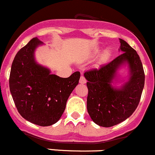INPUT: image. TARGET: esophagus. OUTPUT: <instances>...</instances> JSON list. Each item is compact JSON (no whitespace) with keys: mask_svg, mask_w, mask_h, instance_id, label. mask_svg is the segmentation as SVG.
Wrapping results in <instances>:
<instances>
[{"mask_svg":"<svg viewBox=\"0 0 155 155\" xmlns=\"http://www.w3.org/2000/svg\"><path fill=\"white\" fill-rule=\"evenodd\" d=\"M86 82H87V80L85 79V78L83 76V75H81V78H80V83L81 84H85Z\"/></svg>","mask_w":155,"mask_h":155,"instance_id":"obj_1","label":"esophagus"}]
</instances>
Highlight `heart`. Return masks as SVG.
Wrapping results in <instances>:
<instances>
[{"label":"heart","mask_w":155,"mask_h":155,"mask_svg":"<svg viewBox=\"0 0 155 155\" xmlns=\"http://www.w3.org/2000/svg\"><path fill=\"white\" fill-rule=\"evenodd\" d=\"M99 51H99L98 49H97L95 51H94V54H98ZM109 55H110V51H109L108 50H106V51H104V53H103L102 58H103V59H105V58H108Z\"/></svg>","instance_id":"obj_1"}]
</instances>
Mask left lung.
<instances>
[{"label": "left lung", "instance_id": "8db88e82", "mask_svg": "<svg viewBox=\"0 0 155 155\" xmlns=\"http://www.w3.org/2000/svg\"><path fill=\"white\" fill-rule=\"evenodd\" d=\"M119 42L120 55L84 74L87 81V112L94 123L102 127L116 126L132 116L145 85L142 63L136 51L123 39ZM125 67L128 75L123 79L118 71Z\"/></svg>", "mask_w": 155, "mask_h": 155}]
</instances>
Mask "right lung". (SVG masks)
<instances>
[{
  "label": "right lung",
  "instance_id": "right-lung-1",
  "mask_svg": "<svg viewBox=\"0 0 155 155\" xmlns=\"http://www.w3.org/2000/svg\"><path fill=\"white\" fill-rule=\"evenodd\" d=\"M42 42L33 38L16 54L10 70L9 85L16 107L26 120L40 126L56 123L65 110L66 103L81 73L67 78L51 74L39 64L35 51Z\"/></svg>",
  "mask_w": 155,
  "mask_h": 155
}]
</instances>
